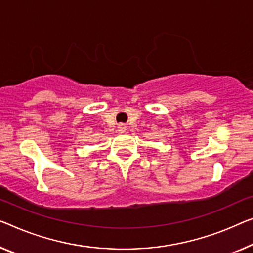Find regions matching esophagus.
<instances>
[{"label": "esophagus", "instance_id": "obj_1", "mask_svg": "<svg viewBox=\"0 0 253 253\" xmlns=\"http://www.w3.org/2000/svg\"><path fill=\"white\" fill-rule=\"evenodd\" d=\"M118 131L119 133H125L126 131V126L124 124H119L118 125Z\"/></svg>", "mask_w": 253, "mask_h": 253}]
</instances>
